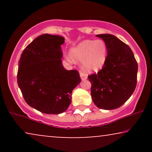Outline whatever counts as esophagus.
Instances as JSON below:
<instances>
[{"label":"esophagus","mask_w":152,"mask_h":152,"mask_svg":"<svg viewBox=\"0 0 152 152\" xmlns=\"http://www.w3.org/2000/svg\"><path fill=\"white\" fill-rule=\"evenodd\" d=\"M80 77H81V80H85L87 79V75L84 72H80Z\"/></svg>","instance_id":"34e87169"}]
</instances>
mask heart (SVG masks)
<instances>
[{
    "label": "heart",
    "mask_w": 152,
    "mask_h": 152,
    "mask_svg": "<svg viewBox=\"0 0 152 152\" xmlns=\"http://www.w3.org/2000/svg\"><path fill=\"white\" fill-rule=\"evenodd\" d=\"M109 50L102 40H84L70 50V61H82V69L88 72H97L107 63Z\"/></svg>",
    "instance_id": "b5f03b06"
}]
</instances>
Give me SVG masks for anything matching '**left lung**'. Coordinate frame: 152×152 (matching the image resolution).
<instances>
[{"label": "left lung", "mask_w": 152, "mask_h": 152, "mask_svg": "<svg viewBox=\"0 0 152 152\" xmlns=\"http://www.w3.org/2000/svg\"><path fill=\"white\" fill-rule=\"evenodd\" d=\"M108 47L107 63L97 74L88 76L93 102L99 109L112 110L123 104L134 93L138 64L129 46L110 34L96 35Z\"/></svg>", "instance_id": "obj_1"}]
</instances>
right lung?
Masks as SVG:
<instances>
[{
	"label": "right lung",
	"instance_id": "add662e5",
	"mask_svg": "<svg viewBox=\"0 0 152 152\" xmlns=\"http://www.w3.org/2000/svg\"><path fill=\"white\" fill-rule=\"evenodd\" d=\"M64 40L58 35H40L20 55L18 87L27 104L41 113L66 111L71 103L72 90L81 82L77 70H67L62 65Z\"/></svg>",
	"mask_w": 152,
	"mask_h": 152
}]
</instances>
